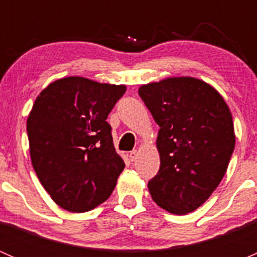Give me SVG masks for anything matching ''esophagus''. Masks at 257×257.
<instances>
[{"instance_id":"34e87169","label":"esophagus","mask_w":257,"mask_h":257,"mask_svg":"<svg viewBox=\"0 0 257 257\" xmlns=\"http://www.w3.org/2000/svg\"><path fill=\"white\" fill-rule=\"evenodd\" d=\"M129 158H131L132 162H136L137 158H138V150H132V152L129 153Z\"/></svg>"}]
</instances>
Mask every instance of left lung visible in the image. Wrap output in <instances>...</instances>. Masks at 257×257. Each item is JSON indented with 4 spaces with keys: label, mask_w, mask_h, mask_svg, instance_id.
<instances>
[{
    "label": "left lung",
    "mask_w": 257,
    "mask_h": 257,
    "mask_svg": "<svg viewBox=\"0 0 257 257\" xmlns=\"http://www.w3.org/2000/svg\"><path fill=\"white\" fill-rule=\"evenodd\" d=\"M160 126L158 174L148 189L158 206L185 215L203 205L226 173L235 148L232 115L214 87L170 77L138 90Z\"/></svg>",
    "instance_id": "obj_1"
}]
</instances>
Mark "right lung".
I'll return each instance as SVG.
<instances>
[{"instance_id":"obj_1","label":"right lung","mask_w":257,"mask_h":257,"mask_svg":"<svg viewBox=\"0 0 257 257\" xmlns=\"http://www.w3.org/2000/svg\"><path fill=\"white\" fill-rule=\"evenodd\" d=\"M125 90L123 84L67 77L36 99L27 118L31 160L43 188L64 210L89 211L113 193L125 164L107 116Z\"/></svg>"}]
</instances>
